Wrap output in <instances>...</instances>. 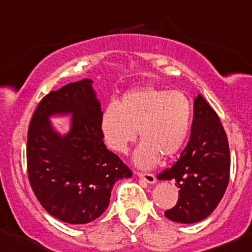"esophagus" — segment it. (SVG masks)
<instances>
[{
  "mask_svg": "<svg viewBox=\"0 0 252 252\" xmlns=\"http://www.w3.org/2000/svg\"><path fill=\"white\" fill-rule=\"evenodd\" d=\"M136 174H138V177L140 178L141 180L149 183V184H154V183L156 182V177L152 173H141V172H138Z\"/></svg>",
  "mask_w": 252,
  "mask_h": 252,
  "instance_id": "esophagus-1",
  "label": "esophagus"
}]
</instances>
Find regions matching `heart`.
Masks as SVG:
<instances>
[{
	"label": "heart",
	"mask_w": 252,
	"mask_h": 252,
	"mask_svg": "<svg viewBox=\"0 0 252 252\" xmlns=\"http://www.w3.org/2000/svg\"><path fill=\"white\" fill-rule=\"evenodd\" d=\"M191 121V103L182 91L144 86L124 94L118 103L106 106L100 128L106 145L118 154L128 151L138 131L142 142L135 163L150 168L159 156L168 158L182 149Z\"/></svg>",
	"instance_id": "1"
}]
</instances>
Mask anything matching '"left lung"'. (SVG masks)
<instances>
[{
  "label": "left lung",
  "instance_id": "obj_1",
  "mask_svg": "<svg viewBox=\"0 0 252 252\" xmlns=\"http://www.w3.org/2000/svg\"><path fill=\"white\" fill-rule=\"evenodd\" d=\"M229 145L220 117L201 95L194 101V121L187 147L159 180H175L178 202L164 212L173 222L196 223L217 207L228 187Z\"/></svg>",
  "mask_w": 252,
  "mask_h": 252
}]
</instances>
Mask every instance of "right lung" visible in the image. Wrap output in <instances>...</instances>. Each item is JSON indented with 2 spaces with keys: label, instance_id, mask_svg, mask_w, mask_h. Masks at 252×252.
Returning a JSON list of instances; mask_svg holds the SVG:
<instances>
[{
  "label": "right lung",
  "instance_id": "right-lung-1",
  "mask_svg": "<svg viewBox=\"0 0 252 252\" xmlns=\"http://www.w3.org/2000/svg\"><path fill=\"white\" fill-rule=\"evenodd\" d=\"M91 84L83 79L48 93L28 129L27 166L32 191L51 216L70 224L100 217L110 204L114 183L133 175L103 144L102 112ZM67 113L72 114V128L61 137L48 117Z\"/></svg>",
  "mask_w": 252,
  "mask_h": 252
}]
</instances>
